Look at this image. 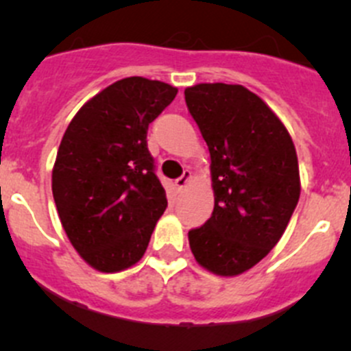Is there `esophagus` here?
Listing matches in <instances>:
<instances>
[{
	"instance_id": "obj_1",
	"label": "esophagus",
	"mask_w": 351,
	"mask_h": 351,
	"mask_svg": "<svg viewBox=\"0 0 351 351\" xmlns=\"http://www.w3.org/2000/svg\"><path fill=\"white\" fill-rule=\"evenodd\" d=\"M190 180H192V171H190V169H185V171H183V175L180 176V178L175 182L176 183V189L183 190L186 185H189Z\"/></svg>"
}]
</instances>
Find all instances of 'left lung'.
Here are the masks:
<instances>
[{
	"label": "left lung",
	"mask_w": 351,
	"mask_h": 351,
	"mask_svg": "<svg viewBox=\"0 0 351 351\" xmlns=\"http://www.w3.org/2000/svg\"><path fill=\"white\" fill-rule=\"evenodd\" d=\"M186 107L210 153L214 212L189 232L197 263L236 277L280 241L300 195L299 161L289 130L241 84L200 83Z\"/></svg>",
	"instance_id": "8db88e82"
}]
</instances>
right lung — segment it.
Instances as JSON below:
<instances>
[{
    "label": "right lung",
    "mask_w": 351,
    "mask_h": 351,
    "mask_svg": "<svg viewBox=\"0 0 351 351\" xmlns=\"http://www.w3.org/2000/svg\"><path fill=\"white\" fill-rule=\"evenodd\" d=\"M178 88L123 77L88 100L67 125L52 195L67 238L91 268L115 274L144 256L168 200L147 151V127Z\"/></svg>",
    "instance_id": "1"
}]
</instances>
